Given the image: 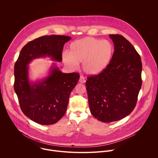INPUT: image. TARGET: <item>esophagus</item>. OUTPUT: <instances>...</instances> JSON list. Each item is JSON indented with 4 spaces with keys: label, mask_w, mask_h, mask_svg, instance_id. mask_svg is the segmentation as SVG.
Masks as SVG:
<instances>
[{
    "label": "esophagus",
    "mask_w": 158,
    "mask_h": 158,
    "mask_svg": "<svg viewBox=\"0 0 158 158\" xmlns=\"http://www.w3.org/2000/svg\"><path fill=\"white\" fill-rule=\"evenodd\" d=\"M85 82V78L83 77V76H80V78H79V82L81 83H84Z\"/></svg>",
    "instance_id": "obj_1"
}]
</instances>
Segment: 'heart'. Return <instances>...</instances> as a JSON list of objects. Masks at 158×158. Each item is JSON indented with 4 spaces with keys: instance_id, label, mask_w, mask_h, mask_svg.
I'll list each match as a JSON object with an SVG mask.
<instances>
[{
    "instance_id": "heart-1",
    "label": "heart",
    "mask_w": 158,
    "mask_h": 158,
    "mask_svg": "<svg viewBox=\"0 0 158 158\" xmlns=\"http://www.w3.org/2000/svg\"><path fill=\"white\" fill-rule=\"evenodd\" d=\"M114 46L110 41L93 37H85L72 42L68 53L64 52V63L75 69L82 62L84 71L95 76L103 72L113 58Z\"/></svg>"
}]
</instances>
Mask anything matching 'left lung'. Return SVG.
Returning a JSON list of instances; mask_svg holds the SVG:
<instances>
[{
	"label": "left lung",
	"instance_id": "8db88e82",
	"mask_svg": "<svg viewBox=\"0 0 158 158\" xmlns=\"http://www.w3.org/2000/svg\"><path fill=\"white\" fill-rule=\"evenodd\" d=\"M109 37L114 46L111 62L85 82L90 110L103 123L117 121L131 114L142 85L139 54L123 35L110 34Z\"/></svg>",
	"mask_w": 158,
	"mask_h": 158
}]
</instances>
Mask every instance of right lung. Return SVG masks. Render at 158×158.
<instances>
[{
	"label": "right lung",
	"mask_w": 158,
	"mask_h": 158,
	"mask_svg": "<svg viewBox=\"0 0 158 158\" xmlns=\"http://www.w3.org/2000/svg\"><path fill=\"white\" fill-rule=\"evenodd\" d=\"M71 39L69 36L57 35L37 38L23 47L15 64L14 87L21 110L38 124H53L63 117L79 74L63 73L53 63L47 77L31 82L28 65L35 59L46 57L61 62L64 45Z\"/></svg>",
	"instance_id": "1"
}]
</instances>
